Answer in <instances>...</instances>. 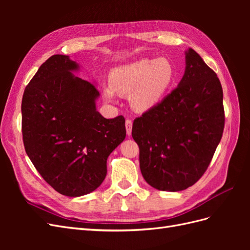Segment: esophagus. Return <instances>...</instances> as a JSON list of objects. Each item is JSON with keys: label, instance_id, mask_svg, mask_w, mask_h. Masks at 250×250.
I'll return each mask as SVG.
<instances>
[{"label": "esophagus", "instance_id": "34e87169", "mask_svg": "<svg viewBox=\"0 0 250 250\" xmlns=\"http://www.w3.org/2000/svg\"><path fill=\"white\" fill-rule=\"evenodd\" d=\"M125 126H126V132H127V135H131V132H132V122L131 120H126L125 122Z\"/></svg>", "mask_w": 250, "mask_h": 250}]
</instances>
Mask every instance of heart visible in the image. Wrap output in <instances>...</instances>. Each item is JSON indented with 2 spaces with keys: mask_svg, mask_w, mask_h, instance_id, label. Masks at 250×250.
I'll list each match as a JSON object with an SVG mask.
<instances>
[{
  "mask_svg": "<svg viewBox=\"0 0 250 250\" xmlns=\"http://www.w3.org/2000/svg\"><path fill=\"white\" fill-rule=\"evenodd\" d=\"M175 69L167 58L140 59L119 65L109 74V87L103 89L105 99L115 93L129 96L130 106L137 112L155 107L175 81Z\"/></svg>",
  "mask_w": 250,
  "mask_h": 250,
  "instance_id": "obj_1",
  "label": "heart"
}]
</instances>
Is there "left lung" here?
<instances>
[{
  "instance_id": "1",
  "label": "left lung",
  "mask_w": 250,
  "mask_h": 250,
  "mask_svg": "<svg viewBox=\"0 0 250 250\" xmlns=\"http://www.w3.org/2000/svg\"><path fill=\"white\" fill-rule=\"evenodd\" d=\"M186 69L175 89L134 120L140 169L147 184L179 192L203 175L224 128L223 90L216 73L188 48Z\"/></svg>"
}]
</instances>
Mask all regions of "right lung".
Masks as SVG:
<instances>
[{"label":"right lung","instance_id":"1","mask_svg":"<svg viewBox=\"0 0 250 250\" xmlns=\"http://www.w3.org/2000/svg\"><path fill=\"white\" fill-rule=\"evenodd\" d=\"M81 66L53 55L27 85L21 101L26 153L58 193L79 197L99 188L107 158L125 140V119H105L97 110L96 84L75 76Z\"/></svg>","mask_w":250,"mask_h":250}]
</instances>
